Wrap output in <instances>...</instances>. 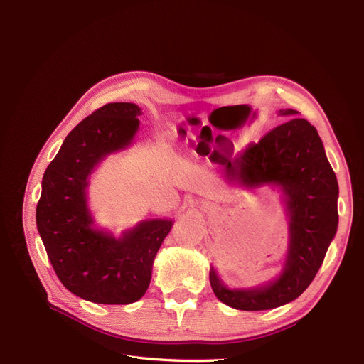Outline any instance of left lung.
<instances>
[{
	"instance_id": "obj_1",
	"label": "left lung",
	"mask_w": 364,
	"mask_h": 364,
	"mask_svg": "<svg viewBox=\"0 0 364 364\" xmlns=\"http://www.w3.org/2000/svg\"><path fill=\"white\" fill-rule=\"evenodd\" d=\"M279 114L290 118L250 144L226 171L229 179L247 186L279 185L290 213L289 255L277 281L258 289L229 290L215 270H209L214 294L237 310H270L301 296L321 269L337 230L338 185L322 139L314 126L294 117L297 111L284 109Z\"/></svg>"
}]
</instances>
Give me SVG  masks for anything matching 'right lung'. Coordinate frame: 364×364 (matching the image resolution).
<instances>
[{
  "label": "right lung",
  "instance_id": "obj_1",
  "mask_svg": "<svg viewBox=\"0 0 364 364\" xmlns=\"http://www.w3.org/2000/svg\"><path fill=\"white\" fill-rule=\"evenodd\" d=\"M141 109L107 103L77 124L43 173L36 225L51 266L75 296L126 305L149 289L151 266L171 220H149L114 238L92 228L86 206L87 176L106 155L134 139Z\"/></svg>",
  "mask_w": 364,
  "mask_h": 364
}]
</instances>
